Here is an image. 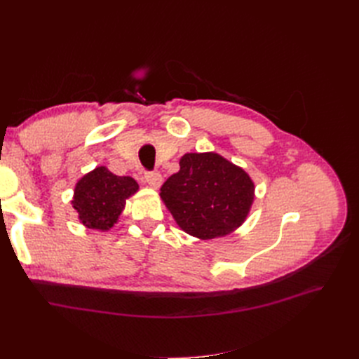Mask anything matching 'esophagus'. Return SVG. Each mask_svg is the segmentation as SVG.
I'll return each mask as SVG.
<instances>
[{"mask_svg":"<svg viewBox=\"0 0 359 359\" xmlns=\"http://www.w3.org/2000/svg\"><path fill=\"white\" fill-rule=\"evenodd\" d=\"M145 181L148 182V186L151 189H154V190L160 189L161 184H163V178H161L160 173H157V172H148V173H145Z\"/></svg>","mask_w":359,"mask_h":359,"instance_id":"esophagus-1","label":"esophagus"}]
</instances>
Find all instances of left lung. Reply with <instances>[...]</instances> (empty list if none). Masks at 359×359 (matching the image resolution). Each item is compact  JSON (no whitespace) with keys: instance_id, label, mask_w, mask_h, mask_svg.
Masks as SVG:
<instances>
[{"instance_id":"obj_1","label":"left lung","mask_w":359,"mask_h":359,"mask_svg":"<svg viewBox=\"0 0 359 359\" xmlns=\"http://www.w3.org/2000/svg\"><path fill=\"white\" fill-rule=\"evenodd\" d=\"M252 177L219 153H187L180 170L160 189V198L181 229L214 240L233 233L255 202Z\"/></svg>"}]
</instances>
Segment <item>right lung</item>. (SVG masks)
<instances>
[{
	"mask_svg": "<svg viewBox=\"0 0 359 359\" xmlns=\"http://www.w3.org/2000/svg\"><path fill=\"white\" fill-rule=\"evenodd\" d=\"M139 191L132 177H118L106 166H97L74 184L72 206L79 223L88 229L111 231L126 208V202Z\"/></svg>",
	"mask_w": 359,
	"mask_h": 359,
	"instance_id": "1",
	"label": "right lung"
}]
</instances>
